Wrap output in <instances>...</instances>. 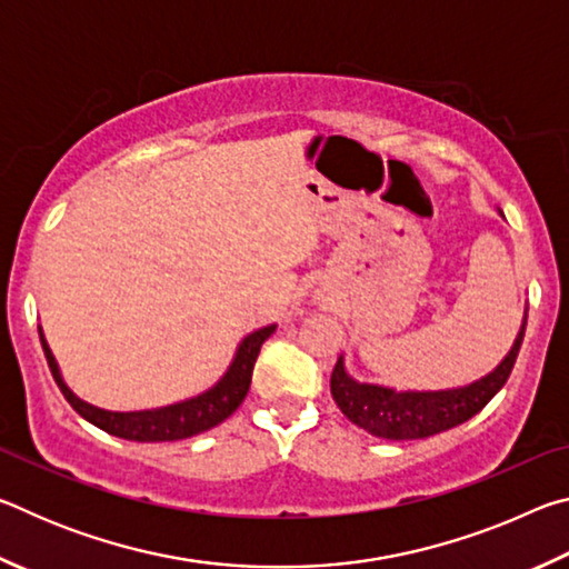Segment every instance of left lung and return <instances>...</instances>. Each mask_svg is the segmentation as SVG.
Listing matches in <instances>:
<instances>
[{
  "instance_id": "obj_1",
  "label": "left lung",
  "mask_w": 569,
  "mask_h": 569,
  "mask_svg": "<svg viewBox=\"0 0 569 569\" xmlns=\"http://www.w3.org/2000/svg\"><path fill=\"white\" fill-rule=\"evenodd\" d=\"M499 216H502V210H499ZM525 329L527 306L512 349L499 361L497 369L459 389L397 391L379 387V383H361L346 371L343 356H339L331 373V397L346 419L373 437L391 441L435 437L439 431L459 427V423L475 417L505 387L517 361L519 346H522Z\"/></svg>"
}]
</instances>
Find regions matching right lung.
<instances>
[{"mask_svg":"<svg viewBox=\"0 0 569 569\" xmlns=\"http://www.w3.org/2000/svg\"><path fill=\"white\" fill-rule=\"evenodd\" d=\"M273 331H276V323L248 333L246 339L238 343L233 361H230L228 371L220 377L216 387H210L208 391L198 393V397L192 399L168 403V407H160V409H142V411H108V409L92 407V403L82 401L80 397H74V391L67 387L62 379L60 366L54 361L52 349L44 341L42 326H40V341H42L47 363H50V371L57 381V387H60L64 399L72 403V409L80 413L82 419H88L98 429L120 439L178 441V439L203 435V431L218 427L220 421H226L230 413L243 403L250 387V377H253L258 351H261L263 341Z\"/></svg>","mask_w":569,"mask_h":569,"instance_id":"1","label":"right lung"}]
</instances>
